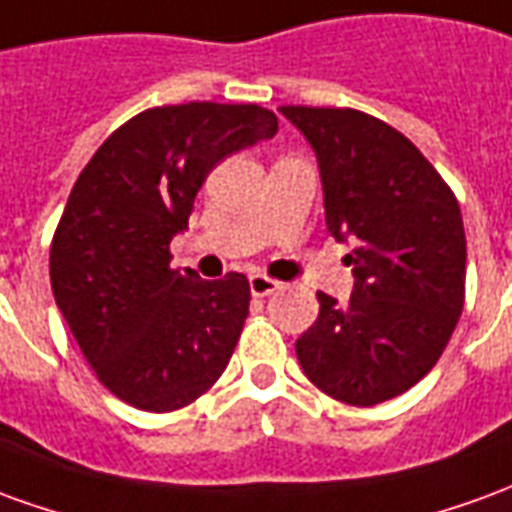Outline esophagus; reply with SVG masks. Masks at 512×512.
I'll return each mask as SVG.
<instances>
[{
    "label": "esophagus",
    "mask_w": 512,
    "mask_h": 512,
    "mask_svg": "<svg viewBox=\"0 0 512 512\" xmlns=\"http://www.w3.org/2000/svg\"><path fill=\"white\" fill-rule=\"evenodd\" d=\"M278 289H281V281H275V278H270V275H264V273L250 275V292H253V297H267V295H273V292H278Z\"/></svg>",
    "instance_id": "esophagus-1"
}]
</instances>
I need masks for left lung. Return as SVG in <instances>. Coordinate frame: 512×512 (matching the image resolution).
I'll return each instance as SVG.
<instances>
[{
    "label": "left lung",
    "instance_id": "left-lung-1",
    "mask_svg": "<svg viewBox=\"0 0 512 512\" xmlns=\"http://www.w3.org/2000/svg\"><path fill=\"white\" fill-rule=\"evenodd\" d=\"M317 154L325 223L353 239L347 303L317 292L320 317L295 342L306 378L358 408L416 386L436 366L466 297L455 192L394 126L350 107H281Z\"/></svg>",
    "mask_w": 512,
    "mask_h": 512
}]
</instances>
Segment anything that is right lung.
<instances>
[{
    "mask_svg": "<svg viewBox=\"0 0 512 512\" xmlns=\"http://www.w3.org/2000/svg\"><path fill=\"white\" fill-rule=\"evenodd\" d=\"M275 132V112L259 104L151 107L118 126L79 173L49 275L79 350L118 400L179 411L223 375L248 317V278L173 270L170 239L187 228L217 162Z\"/></svg>",
    "mask_w": 512,
    "mask_h": 512,
    "instance_id": "obj_1",
    "label": "right lung"
}]
</instances>
